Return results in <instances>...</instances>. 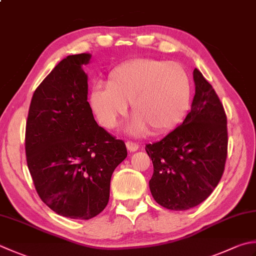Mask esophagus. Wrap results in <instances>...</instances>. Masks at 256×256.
Masks as SVG:
<instances>
[{
    "mask_svg": "<svg viewBox=\"0 0 256 256\" xmlns=\"http://www.w3.org/2000/svg\"><path fill=\"white\" fill-rule=\"evenodd\" d=\"M126 148H128V150L130 152H135V151H138V143H135V142H132V141H126Z\"/></svg>",
    "mask_w": 256,
    "mask_h": 256,
    "instance_id": "1",
    "label": "esophagus"
}]
</instances>
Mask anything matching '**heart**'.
I'll use <instances>...</instances> for the list:
<instances>
[{
	"label": "heart",
	"mask_w": 256,
	"mask_h": 256,
	"mask_svg": "<svg viewBox=\"0 0 256 256\" xmlns=\"http://www.w3.org/2000/svg\"><path fill=\"white\" fill-rule=\"evenodd\" d=\"M192 91L191 76L183 65L136 58L114 68L108 86L93 88L91 102L100 123L106 128H113L131 104L133 133L148 130L152 134H163L183 121Z\"/></svg>",
	"instance_id": "1"
}]
</instances>
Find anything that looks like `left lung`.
<instances>
[{
	"label": "left lung",
	"instance_id": "1",
	"mask_svg": "<svg viewBox=\"0 0 256 256\" xmlns=\"http://www.w3.org/2000/svg\"><path fill=\"white\" fill-rule=\"evenodd\" d=\"M195 95L181 125L145 145L152 158L150 190L161 206L185 211L205 201L221 180L228 156V118L216 92L194 68Z\"/></svg>",
	"mask_w": 256,
	"mask_h": 256
}]
</instances>
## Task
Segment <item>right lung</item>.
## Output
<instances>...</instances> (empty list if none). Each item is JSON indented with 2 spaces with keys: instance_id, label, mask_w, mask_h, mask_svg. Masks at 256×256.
I'll list each match as a JSON object with an SVG mask.
<instances>
[{
  "instance_id": "add662e5",
  "label": "right lung",
  "mask_w": 256,
  "mask_h": 256,
  "mask_svg": "<svg viewBox=\"0 0 256 256\" xmlns=\"http://www.w3.org/2000/svg\"><path fill=\"white\" fill-rule=\"evenodd\" d=\"M86 53L62 60L35 90L25 128V154L38 196L62 216L90 220L110 198L125 143L95 122L88 102Z\"/></svg>"
}]
</instances>
